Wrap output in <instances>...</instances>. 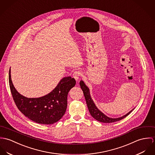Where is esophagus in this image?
<instances>
[{"label":"esophagus","mask_w":155,"mask_h":155,"mask_svg":"<svg viewBox=\"0 0 155 155\" xmlns=\"http://www.w3.org/2000/svg\"><path fill=\"white\" fill-rule=\"evenodd\" d=\"M81 75V72L79 71H76L73 73V77L75 78V80L77 81L79 80V78Z\"/></svg>","instance_id":"obj_1"}]
</instances>
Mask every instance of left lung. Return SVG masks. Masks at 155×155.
Instances as JSON below:
<instances>
[{
  "label": "left lung",
  "mask_w": 155,
  "mask_h": 155,
  "mask_svg": "<svg viewBox=\"0 0 155 155\" xmlns=\"http://www.w3.org/2000/svg\"><path fill=\"white\" fill-rule=\"evenodd\" d=\"M80 86L81 87V88L82 89L84 97H85V99H86V103L87 105L88 109V110L90 112V114H91V115L97 120L103 122V123H111V122H115L118 120H121L123 118H125L127 116H128L133 110L132 109L131 110H130L128 113H127V114H125V115L120 117L119 118H110L108 117L107 116H106V115H104L103 112H102L96 106L95 103H94L93 101L91 99V97L90 96V90L88 88V87L86 86V84L84 83V82L82 80H81L80 81Z\"/></svg>",
  "instance_id": "1"
}]
</instances>
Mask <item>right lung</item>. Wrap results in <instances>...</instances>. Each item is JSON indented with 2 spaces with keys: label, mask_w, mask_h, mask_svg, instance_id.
Here are the masks:
<instances>
[{
  "label": "right lung",
  "mask_w": 155,
  "mask_h": 155,
  "mask_svg": "<svg viewBox=\"0 0 155 155\" xmlns=\"http://www.w3.org/2000/svg\"><path fill=\"white\" fill-rule=\"evenodd\" d=\"M11 91L18 109L28 118L41 124H53L60 120L66 112L69 90L76 81L71 77H64L48 94L37 98H28L19 93L12 83L9 72Z\"/></svg>",
  "instance_id": "obj_1"
}]
</instances>
